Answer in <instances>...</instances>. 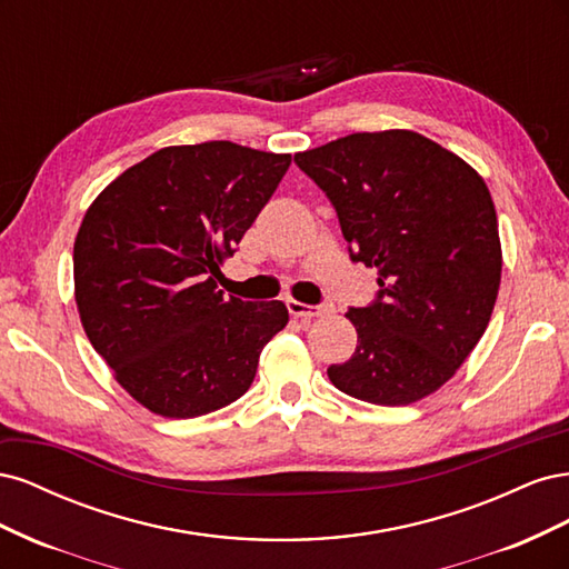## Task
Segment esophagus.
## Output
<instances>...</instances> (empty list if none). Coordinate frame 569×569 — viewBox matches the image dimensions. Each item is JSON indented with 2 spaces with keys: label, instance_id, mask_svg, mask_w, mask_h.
I'll use <instances>...</instances> for the list:
<instances>
[{
  "label": "esophagus",
  "instance_id": "esophagus-1",
  "mask_svg": "<svg viewBox=\"0 0 569 569\" xmlns=\"http://www.w3.org/2000/svg\"><path fill=\"white\" fill-rule=\"evenodd\" d=\"M287 308H289V313L299 318V320H313V318H318L327 311L325 306H311V303H301V301H295V299L287 301Z\"/></svg>",
  "mask_w": 569,
  "mask_h": 569
}]
</instances>
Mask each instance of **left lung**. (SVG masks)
<instances>
[{"label": "left lung", "instance_id": "obj_1", "mask_svg": "<svg viewBox=\"0 0 569 569\" xmlns=\"http://www.w3.org/2000/svg\"><path fill=\"white\" fill-rule=\"evenodd\" d=\"M332 201L353 263L380 291L349 308L353 356L332 385L375 406H408L446 385L485 335L501 284V239L472 166L412 130L353 132L295 153Z\"/></svg>", "mask_w": 569, "mask_h": 569}]
</instances>
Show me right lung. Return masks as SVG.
Listing matches in <instances>:
<instances>
[{"label": "right lung", "instance_id": "add662e5", "mask_svg": "<svg viewBox=\"0 0 569 569\" xmlns=\"http://www.w3.org/2000/svg\"><path fill=\"white\" fill-rule=\"evenodd\" d=\"M289 163L222 140L166 147L84 213L73 247L80 322L118 385L157 416L237 401L287 325L282 301L226 297L218 278Z\"/></svg>", "mask_w": 569, "mask_h": 569}]
</instances>
